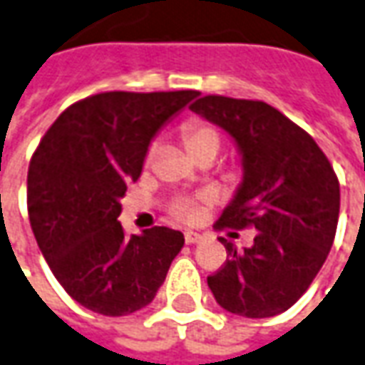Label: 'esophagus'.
Here are the masks:
<instances>
[{"mask_svg":"<svg viewBox=\"0 0 365 365\" xmlns=\"http://www.w3.org/2000/svg\"><path fill=\"white\" fill-rule=\"evenodd\" d=\"M203 242V234L197 232H185V244H200Z\"/></svg>","mask_w":365,"mask_h":365,"instance_id":"1","label":"esophagus"}]
</instances>
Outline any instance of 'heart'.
Masks as SVG:
<instances>
[{"instance_id": "1", "label": "heart", "mask_w": 365, "mask_h": 365, "mask_svg": "<svg viewBox=\"0 0 365 365\" xmlns=\"http://www.w3.org/2000/svg\"><path fill=\"white\" fill-rule=\"evenodd\" d=\"M182 140L185 150L190 151L193 160L202 158L205 153L217 155V151L222 148V133L214 123L205 120L185 121L182 125ZM153 158H155V143H151L148 148L143 163L150 165L153 162ZM200 203H202V200H197V197H178V200H173L170 203V212L180 220H192L193 215L197 214Z\"/></svg>"}]
</instances>
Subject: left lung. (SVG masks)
Wrapping results in <instances>:
<instances>
[{
	"label": "left lung",
	"mask_w": 365,
	"mask_h": 365,
	"mask_svg": "<svg viewBox=\"0 0 365 365\" xmlns=\"http://www.w3.org/2000/svg\"><path fill=\"white\" fill-rule=\"evenodd\" d=\"M190 110L230 131L244 155V182L215 230L255 227L242 254L207 276L220 306L244 318L286 312L312 286L336 237L339 182L314 138L259 99L203 96Z\"/></svg>",
	"instance_id": "obj_1"
}]
</instances>
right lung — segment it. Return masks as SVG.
Here are the masks:
<instances>
[{"label":"right lung","instance_id":"add662e5","mask_svg":"<svg viewBox=\"0 0 365 365\" xmlns=\"http://www.w3.org/2000/svg\"><path fill=\"white\" fill-rule=\"evenodd\" d=\"M200 91H106L71 103L46 131L27 172V214L53 276L78 304L128 316L155 297L183 234L125 235L120 200L138 182L155 131Z\"/></svg>","mask_w":365,"mask_h":365}]
</instances>
